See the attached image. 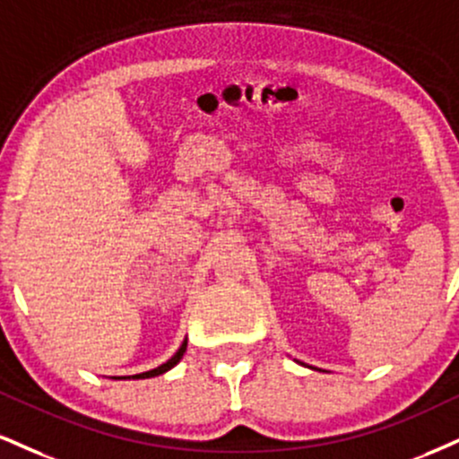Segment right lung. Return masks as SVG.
Instances as JSON below:
<instances>
[{
	"label": "right lung",
	"mask_w": 459,
	"mask_h": 459,
	"mask_svg": "<svg viewBox=\"0 0 459 459\" xmlns=\"http://www.w3.org/2000/svg\"><path fill=\"white\" fill-rule=\"evenodd\" d=\"M186 346H187V342H184V344H181V349L177 351L175 355L170 357L167 363H162V366H160V368L149 369V372H143V374H134V377H132V378H152V377H160V374H164V372H167V369H170L173 366H177V363H179V359L184 357V352H186Z\"/></svg>",
	"instance_id": "add662e5"
}]
</instances>
